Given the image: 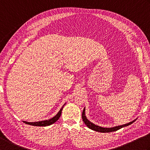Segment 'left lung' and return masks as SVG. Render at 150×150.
<instances>
[{
    "label": "left lung",
    "instance_id": "8db88e82",
    "mask_svg": "<svg viewBox=\"0 0 150 150\" xmlns=\"http://www.w3.org/2000/svg\"><path fill=\"white\" fill-rule=\"evenodd\" d=\"M82 120H83V121H84V124L88 127L89 128L92 129V130H94V131L100 132V133H110V132H115V131H117V130L123 128V127H126V126H128L130 125V124H132L133 122H134L135 121V120H134L129 123H127L126 124H123V125H121V126L113 127V128H103V127H100L99 126L95 125V124L91 122L90 121L87 119L86 117V115H85V108L84 109L83 111H82Z\"/></svg>",
    "mask_w": 150,
    "mask_h": 150
}]
</instances>
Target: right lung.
<instances>
[{"label":"right lung","instance_id":"obj_1","mask_svg":"<svg viewBox=\"0 0 150 150\" xmlns=\"http://www.w3.org/2000/svg\"><path fill=\"white\" fill-rule=\"evenodd\" d=\"M65 104L63 105V106L61 108V109L59 110L56 115L55 117H53L52 119H50L49 120H42V121H39V122H26V121H23V122L25 124H30V125L31 126H50L51 124H52L53 123H55L56 121L59 120V119L60 117V115H61L62 113V110L63 109V107L64 106Z\"/></svg>","mask_w":150,"mask_h":150}]
</instances>
